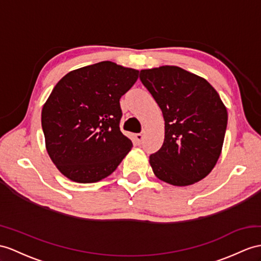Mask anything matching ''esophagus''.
Instances as JSON below:
<instances>
[{"label":"esophagus","instance_id":"1","mask_svg":"<svg viewBox=\"0 0 261 261\" xmlns=\"http://www.w3.org/2000/svg\"><path fill=\"white\" fill-rule=\"evenodd\" d=\"M143 134H135V139H136V142L138 143V144H141L142 143V141H143Z\"/></svg>","mask_w":261,"mask_h":261}]
</instances>
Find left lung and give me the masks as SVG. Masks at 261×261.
<instances>
[{
	"label": "left lung",
	"instance_id": "1",
	"mask_svg": "<svg viewBox=\"0 0 261 261\" xmlns=\"http://www.w3.org/2000/svg\"><path fill=\"white\" fill-rule=\"evenodd\" d=\"M139 79L165 120L163 146L149 156L155 176L173 186L205 178L220 156L227 127L219 94L205 79L178 66L142 69Z\"/></svg>",
	"mask_w": 261,
	"mask_h": 261
}]
</instances>
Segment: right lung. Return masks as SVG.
I'll return each mask as SVG.
<instances>
[{"instance_id": "obj_1", "label": "right lung", "mask_w": 261, "mask_h": 261, "mask_svg": "<svg viewBox=\"0 0 261 261\" xmlns=\"http://www.w3.org/2000/svg\"><path fill=\"white\" fill-rule=\"evenodd\" d=\"M139 71L104 61L67 73L42 109L45 147L69 180L97 182L128 154L132 141L119 129V98Z\"/></svg>"}]
</instances>
